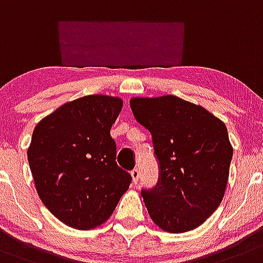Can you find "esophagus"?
I'll return each instance as SVG.
<instances>
[{"mask_svg": "<svg viewBox=\"0 0 263 263\" xmlns=\"http://www.w3.org/2000/svg\"><path fill=\"white\" fill-rule=\"evenodd\" d=\"M131 177H132V181H134V183H137V181H139V178H140V172L137 169H134L131 172Z\"/></svg>", "mask_w": 263, "mask_h": 263, "instance_id": "obj_1", "label": "esophagus"}]
</instances>
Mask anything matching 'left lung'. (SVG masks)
<instances>
[{
	"mask_svg": "<svg viewBox=\"0 0 263 263\" xmlns=\"http://www.w3.org/2000/svg\"><path fill=\"white\" fill-rule=\"evenodd\" d=\"M137 122L152 134L160 164L156 187L141 195L153 223L170 233L202 226L223 200L233 148L227 127L176 96L132 98Z\"/></svg>",
	"mask_w": 263,
	"mask_h": 263,
	"instance_id": "1",
	"label": "left lung"
}]
</instances>
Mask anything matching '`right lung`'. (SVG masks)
<instances>
[{
    "mask_svg": "<svg viewBox=\"0 0 263 263\" xmlns=\"http://www.w3.org/2000/svg\"><path fill=\"white\" fill-rule=\"evenodd\" d=\"M118 97L86 96L60 106L32 132L27 158L37 195L64 224L91 229L111 216L132 177L117 165L110 129Z\"/></svg>",
    "mask_w": 263,
    "mask_h": 263,
    "instance_id": "obj_1",
    "label": "right lung"
}]
</instances>
